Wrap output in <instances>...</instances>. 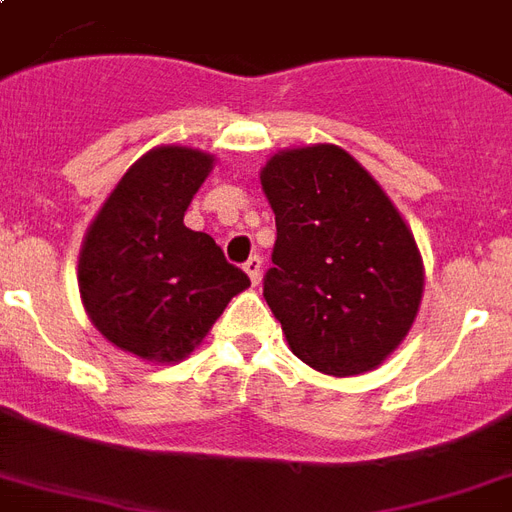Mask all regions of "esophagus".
I'll return each mask as SVG.
<instances>
[{"label": "esophagus", "mask_w": 512, "mask_h": 512, "mask_svg": "<svg viewBox=\"0 0 512 512\" xmlns=\"http://www.w3.org/2000/svg\"><path fill=\"white\" fill-rule=\"evenodd\" d=\"M244 271H247V276L252 279V284H257L260 282V271H263V260L257 255H252L247 263H244Z\"/></svg>", "instance_id": "obj_1"}]
</instances>
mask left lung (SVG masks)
<instances>
[{"instance_id":"obj_1","label":"left lung","mask_w":512,"mask_h":512,"mask_svg":"<svg viewBox=\"0 0 512 512\" xmlns=\"http://www.w3.org/2000/svg\"><path fill=\"white\" fill-rule=\"evenodd\" d=\"M260 185L276 214L265 303L292 354L325 376L376 370L405 341L424 295L408 222L338 144L273 152Z\"/></svg>"}]
</instances>
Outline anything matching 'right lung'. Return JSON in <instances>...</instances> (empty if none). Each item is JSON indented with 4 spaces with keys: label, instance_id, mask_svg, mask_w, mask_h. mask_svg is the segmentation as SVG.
<instances>
[{
    "label": "right lung",
    "instance_id": "1",
    "mask_svg": "<svg viewBox=\"0 0 512 512\" xmlns=\"http://www.w3.org/2000/svg\"><path fill=\"white\" fill-rule=\"evenodd\" d=\"M214 155L161 144L120 177L85 230L77 287L91 325L144 362L190 357L233 295L249 287L209 233L185 212Z\"/></svg>",
    "mask_w": 512,
    "mask_h": 512
}]
</instances>
